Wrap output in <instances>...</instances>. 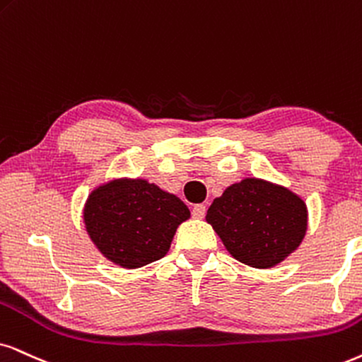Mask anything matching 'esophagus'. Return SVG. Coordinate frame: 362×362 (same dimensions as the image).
I'll return each instance as SVG.
<instances>
[{"label": "esophagus", "instance_id": "1", "mask_svg": "<svg viewBox=\"0 0 362 362\" xmlns=\"http://www.w3.org/2000/svg\"><path fill=\"white\" fill-rule=\"evenodd\" d=\"M205 212H207V207H205L204 204H197L194 205V209H192V215H194V218H204Z\"/></svg>", "mask_w": 362, "mask_h": 362}]
</instances>
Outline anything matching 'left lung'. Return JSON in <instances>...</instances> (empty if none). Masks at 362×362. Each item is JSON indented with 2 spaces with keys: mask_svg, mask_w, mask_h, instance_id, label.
Here are the masks:
<instances>
[{
  "mask_svg": "<svg viewBox=\"0 0 362 362\" xmlns=\"http://www.w3.org/2000/svg\"><path fill=\"white\" fill-rule=\"evenodd\" d=\"M205 221L232 257L269 269L300 245L308 230V207L286 187L244 178L214 200Z\"/></svg>",
  "mask_w": 362,
  "mask_h": 362,
  "instance_id": "1",
  "label": "left lung"
}]
</instances>
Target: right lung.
Segmentation results:
<instances>
[{
	"label": "right lung",
	"mask_w": 362,
	"mask_h": 362,
	"mask_svg": "<svg viewBox=\"0 0 362 362\" xmlns=\"http://www.w3.org/2000/svg\"><path fill=\"white\" fill-rule=\"evenodd\" d=\"M190 210L177 195L141 178H118L91 192L83 209L86 232L113 264L139 269L162 259Z\"/></svg>",
	"instance_id": "add662e5"
}]
</instances>
